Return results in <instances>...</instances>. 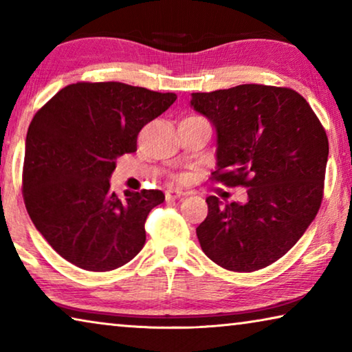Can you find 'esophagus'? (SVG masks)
Listing matches in <instances>:
<instances>
[{"label":"esophagus","mask_w":352,"mask_h":352,"mask_svg":"<svg viewBox=\"0 0 352 352\" xmlns=\"http://www.w3.org/2000/svg\"><path fill=\"white\" fill-rule=\"evenodd\" d=\"M184 195V190L182 189H168L166 190V200H175Z\"/></svg>","instance_id":"obj_1"}]
</instances>
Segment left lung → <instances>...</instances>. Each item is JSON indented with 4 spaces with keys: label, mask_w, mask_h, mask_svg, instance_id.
Returning a JSON list of instances; mask_svg holds the SVG:
<instances>
[{
    "label": "left lung",
    "mask_w": 352,
    "mask_h": 352,
    "mask_svg": "<svg viewBox=\"0 0 352 352\" xmlns=\"http://www.w3.org/2000/svg\"><path fill=\"white\" fill-rule=\"evenodd\" d=\"M190 105L216 127L212 180L247 188L245 204L206 199L200 247L226 270L264 269L295 245L320 210L329 155L324 129L307 100L285 87L192 93Z\"/></svg>",
    "instance_id": "8db88e82"
}]
</instances>
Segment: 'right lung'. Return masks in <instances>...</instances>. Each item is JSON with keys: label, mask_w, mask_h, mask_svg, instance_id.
Here are the masks:
<instances>
[{"label": "right lung", "mask_w": 352, "mask_h": 352, "mask_svg": "<svg viewBox=\"0 0 352 352\" xmlns=\"http://www.w3.org/2000/svg\"><path fill=\"white\" fill-rule=\"evenodd\" d=\"M121 82H77L35 113L28 129L23 199L35 228L79 269L110 272L132 261L146 242V219L164 201L158 189L110 190L116 158L175 102Z\"/></svg>", "instance_id": "right-lung-1"}]
</instances>
